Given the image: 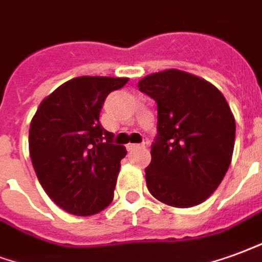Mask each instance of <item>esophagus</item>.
Wrapping results in <instances>:
<instances>
[{
    "label": "esophagus",
    "instance_id": "obj_1",
    "mask_svg": "<svg viewBox=\"0 0 262 262\" xmlns=\"http://www.w3.org/2000/svg\"><path fill=\"white\" fill-rule=\"evenodd\" d=\"M143 144H127V151H133L137 150V148H141Z\"/></svg>",
    "mask_w": 262,
    "mask_h": 262
}]
</instances>
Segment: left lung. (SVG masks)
<instances>
[{
    "mask_svg": "<svg viewBox=\"0 0 262 262\" xmlns=\"http://www.w3.org/2000/svg\"><path fill=\"white\" fill-rule=\"evenodd\" d=\"M139 90L157 102V136L146 168L148 191L178 208L205 201L224 179L236 123L222 93L204 79L178 71L152 73Z\"/></svg>",
    "mask_w": 262,
    "mask_h": 262,
    "instance_id": "1",
    "label": "left lung"
}]
</instances>
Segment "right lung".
<instances>
[{"instance_id":"1","label":"right lung","mask_w":262,"mask_h":262,"mask_svg":"<svg viewBox=\"0 0 262 262\" xmlns=\"http://www.w3.org/2000/svg\"><path fill=\"white\" fill-rule=\"evenodd\" d=\"M126 77L82 76L44 98L33 116L29 150L40 185L69 214L87 216L111 204L125 146L100 123L108 94Z\"/></svg>"}]
</instances>
